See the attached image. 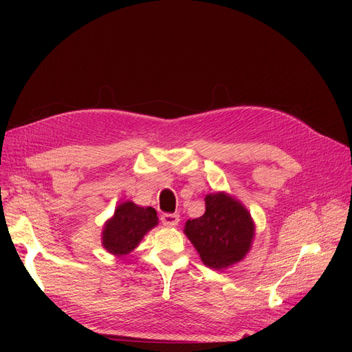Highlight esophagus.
Returning a JSON list of instances; mask_svg holds the SVG:
<instances>
[{
    "instance_id": "1",
    "label": "esophagus",
    "mask_w": 352,
    "mask_h": 352,
    "mask_svg": "<svg viewBox=\"0 0 352 352\" xmlns=\"http://www.w3.org/2000/svg\"><path fill=\"white\" fill-rule=\"evenodd\" d=\"M162 223L164 226H168V228L177 226L179 214H176V212H164V214H162Z\"/></svg>"
}]
</instances>
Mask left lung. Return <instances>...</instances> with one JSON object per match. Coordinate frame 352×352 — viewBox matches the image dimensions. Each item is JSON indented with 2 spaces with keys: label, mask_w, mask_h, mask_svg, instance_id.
I'll use <instances>...</instances> for the list:
<instances>
[{
  "label": "left lung",
  "mask_w": 352,
  "mask_h": 352,
  "mask_svg": "<svg viewBox=\"0 0 352 352\" xmlns=\"http://www.w3.org/2000/svg\"><path fill=\"white\" fill-rule=\"evenodd\" d=\"M185 233L211 269H225L238 263L248 252L254 225L250 212L226 194L206 197V212L188 220Z\"/></svg>",
  "instance_id": "left-lung-1"
}]
</instances>
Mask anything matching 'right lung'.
I'll return each mask as SVG.
<instances>
[{
    "label": "right lung",
    "mask_w": 352,
    "mask_h": 352,
    "mask_svg": "<svg viewBox=\"0 0 352 352\" xmlns=\"http://www.w3.org/2000/svg\"><path fill=\"white\" fill-rule=\"evenodd\" d=\"M157 211L127 201L117 207L114 216L105 223L102 232L104 248L114 255L133 251L145 233L157 225Z\"/></svg>",
    "instance_id": "1"
}]
</instances>
